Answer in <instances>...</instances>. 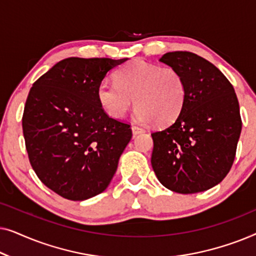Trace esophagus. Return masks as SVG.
I'll return each mask as SVG.
<instances>
[{"label":"esophagus","mask_w":256,"mask_h":256,"mask_svg":"<svg viewBox=\"0 0 256 256\" xmlns=\"http://www.w3.org/2000/svg\"><path fill=\"white\" fill-rule=\"evenodd\" d=\"M132 134L138 135V134H141V132H144V129L141 128V127H138V126L132 124Z\"/></svg>","instance_id":"1"}]
</instances>
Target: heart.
<instances>
[{
    "label": "heart",
    "instance_id": "b5f03b06",
    "mask_svg": "<svg viewBox=\"0 0 256 256\" xmlns=\"http://www.w3.org/2000/svg\"><path fill=\"white\" fill-rule=\"evenodd\" d=\"M115 82H102L96 93L101 108L112 118H124L134 99L136 118L157 126L172 124L183 110L186 84L176 68L135 60L118 70Z\"/></svg>",
    "mask_w": 256,
    "mask_h": 256
}]
</instances>
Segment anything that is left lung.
Segmentation results:
<instances>
[{
    "mask_svg": "<svg viewBox=\"0 0 256 256\" xmlns=\"http://www.w3.org/2000/svg\"><path fill=\"white\" fill-rule=\"evenodd\" d=\"M160 62L183 74L186 98L174 124L152 132V166L158 180L178 194L219 184L236 158L242 121L232 84L218 68L188 51L168 52Z\"/></svg>",
    "mask_w": 256,
    "mask_h": 256,
    "instance_id": "left-lung-1",
    "label": "left lung"
}]
</instances>
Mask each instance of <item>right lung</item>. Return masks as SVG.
Masks as SVG:
<instances>
[{"label": "right lung", "mask_w": 256, "mask_h": 256, "mask_svg": "<svg viewBox=\"0 0 256 256\" xmlns=\"http://www.w3.org/2000/svg\"><path fill=\"white\" fill-rule=\"evenodd\" d=\"M126 60L66 58L31 87L22 118L28 156L42 183L62 198L85 200L106 190L130 141V124L108 116L96 96Z\"/></svg>", "instance_id": "add662e5"}]
</instances>
